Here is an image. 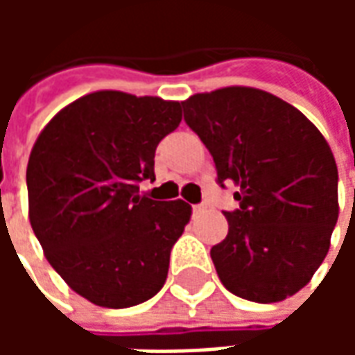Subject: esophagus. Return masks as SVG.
<instances>
[{"label": "esophagus", "mask_w": 355, "mask_h": 355, "mask_svg": "<svg viewBox=\"0 0 355 355\" xmlns=\"http://www.w3.org/2000/svg\"><path fill=\"white\" fill-rule=\"evenodd\" d=\"M205 209H207V205H205V203H193L192 213L198 216V215H201V213H205Z\"/></svg>", "instance_id": "esophagus-1"}]
</instances>
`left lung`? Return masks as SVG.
<instances>
[{"label":"left lung","mask_w":355,"mask_h":355,"mask_svg":"<svg viewBox=\"0 0 355 355\" xmlns=\"http://www.w3.org/2000/svg\"><path fill=\"white\" fill-rule=\"evenodd\" d=\"M213 155L218 186L236 184L228 236L211 249L236 297L277 302L310 282L338 218V171L315 125L274 94L226 87L182 102Z\"/></svg>","instance_id":"8db88e82"}]
</instances>
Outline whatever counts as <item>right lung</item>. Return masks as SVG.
<instances>
[{
	"label": "right lung",
	"mask_w": 355,
	"mask_h": 355,
	"mask_svg": "<svg viewBox=\"0 0 355 355\" xmlns=\"http://www.w3.org/2000/svg\"><path fill=\"white\" fill-rule=\"evenodd\" d=\"M180 102L98 91L60 110L26 169L30 224L51 266L96 306L129 308L159 293L192 209L140 196Z\"/></svg>",
	"instance_id": "obj_1"
}]
</instances>
